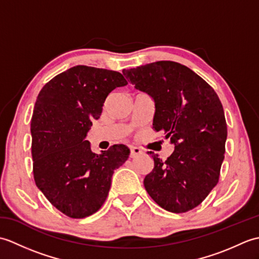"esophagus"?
<instances>
[{
    "instance_id": "34e87169",
    "label": "esophagus",
    "mask_w": 259,
    "mask_h": 259,
    "mask_svg": "<svg viewBox=\"0 0 259 259\" xmlns=\"http://www.w3.org/2000/svg\"><path fill=\"white\" fill-rule=\"evenodd\" d=\"M141 153H142V151L139 149V148H137V147H131L130 148V157L131 158H135L137 156H139V155H141Z\"/></svg>"
}]
</instances>
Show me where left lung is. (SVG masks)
Segmentation results:
<instances>
[{
	"mask_svg": "<svg viewBox=\"0 0 259 259\" xmlns=\"http://www.w3.org/2000/svg\"><path fill=\"white\" fill-rule=\"evenodd\" d=\"M122 73L155 102L152 129L162 131L175 149L166 160L149 152L153 169L144 185L168 211L197 207L219 179L227 124L223 104L207 82L185 65L158 61Z\"/></svg>",
	"mask_w": 259,
	"mask_h": 259,
	"instance_id": "obj_1",
	"label": "left lung"
}]
</instances>
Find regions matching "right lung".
<instances>
[{"label": "right lung", "mask_w": 259, "mask_h": 259, "mask_svg": "<svg viewBox=\"0 0 259 259\" xmlns=\"http://www.w3.org/2000/svg\"><path fill=\"white\" fill-rule=\"evenodd\" d=\"M128 84L117 71L76 65L54 76L36 98L31 120L34 180L52 205L71 218L95 213L130 150L114 145L92 152L85 140L115 88Z\"/></svg>", "instance_id": "right-lung-1"}]
</instances>
